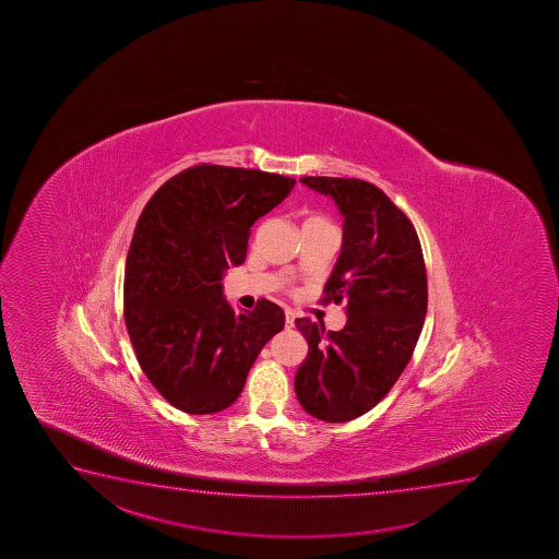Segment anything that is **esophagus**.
Returning <instances> with one entry per match:
<instances>
[{
  "label": "esophagus",
  "instance_id": "34e87169",
  "mask_svg": "<svg viewBox=\"0 0 559 559\" xmlns=\"http://www.w3.org/2000/svg\"><path fill=\"white\" fill-rule=\"evenodd\" d=\"M284 318H286V320H284V325H286V329L294 328V323H296V314H294L292 310H286Z\"/></svg>",
  "mask_w": 559,
  "mask_h": 559
}]
</instances>
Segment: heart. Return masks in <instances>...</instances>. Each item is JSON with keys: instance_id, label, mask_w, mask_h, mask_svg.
<instances>
[{"instance_id": "heart-1", "label": "heart", "mask_w": 559, "mask_h": 559, "mask_svg": "<svg viewBox=\"0 0 559 559\" xmlns=\"http://www.w3.org/2000/svg\"><path fill=\"white\" fill-rule=\"evenodd\" d=\"M328 223V218L318 215V213H307L302 218V226H309V224H323Z\"/></svg>"}]
</instances>
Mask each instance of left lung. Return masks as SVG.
Listing matches in <instances>:
<instances>
[{"label": "left lung", "instance_id": "8db88e82", "mask_svg": "<svg viewBox=\"0 0 559 559\" xmlns=\"http://www.w3.org/2000/svg\"><path fill=\"white\" fill-rule=\"evenodd\" d=\"M299 181L333 198L344 217L341 257L320 301H346L348 320L341 331H325L297 318L309 342L296 372L297 401L316 419L346 423L372 409L412 359L427 316V270L414 224L376 185Z\"/></svg>", "mask_w": 559, "mask_h": 559}]
</instances>
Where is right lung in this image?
I'll return each mask as SVG.
<instances>
[{"instance_id":"obj_1","label":"right lung","mask_w":559,"mask_h":559,"mask_svg":"<svg viewBox=\"0 0 559 559\" xmlns=\"http://www.w3.org/2000/svg\"><path fill=\"white\" fill-rule=\"evenodd\" d=\"M296 179L200 165L168 179L140 215L127 254V331L153 388L185 414H217L241 394L252 362L284 328L260 299L236 312L224 271L247 258L250 226L281 204Z\"/></svg>"}]
</instances>
